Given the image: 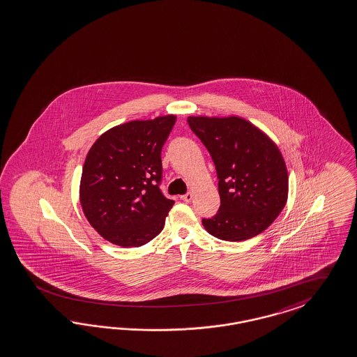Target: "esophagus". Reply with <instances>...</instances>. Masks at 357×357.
<instances>
[{
    "mask_svg": "<svg viewBox=\"0 0 357 357\" xmlns=\"http://www.w3.org/2000/svg\"><path fill=\"white\" fill-rule=\"evenodd\" d=\"M181 199H183V201H185V202H190V201H192V199H193V193H190V192H188V193H186V195H183V196H181Z\"/></svg>",
    "mask_w": 357,
    "mask_h": 357,
    "instance_id": "34e87169",
    "label": "esophagus"
}]
</instances>
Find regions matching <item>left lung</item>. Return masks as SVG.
Wrapping results in <instances>:
<instances>
[{"label": "left lung", "instance_id": "left-lung-1", "mask_svg": "<svg viewBox=\"0 0 357 357\" xmlns=\"http://www.w3.org/2000/svg\"><path fill=\"white\" fill-rule=\"evenodd\" d=\"M189 127L211 153L221 206L204 218L215 238L239 242L261 234L284 208L289 173L277 144L239 116H189Z\"/></svg>", "mask_w": 357, "mask_h": 357}]
</instances>
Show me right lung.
Listing matches in <instances>:
<instances>
[{"label":"right lung","mask_w":357,"mask_h":357,"mask_svg":"<svg viewBox=\"0 0 357 357\" xmlns=\"http://www.w3.org/2000/svg\"><path fill=\"white\" fill-rule=\"evenodd\" d=\"M176 115L109 128L90 148L80 177L87 221L108 242L139 248L162 230L174 201L161 195V148Z\"/></svg>","instance_id":"add662e5"}]
</instances>
